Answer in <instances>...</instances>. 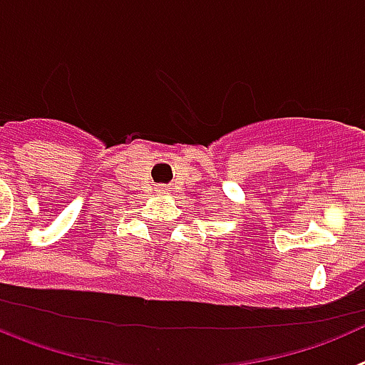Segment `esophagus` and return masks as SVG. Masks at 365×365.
<instances>
[{
	"label": "esophagus",
	"mask_w": 365,
	"mask_h": 365,
	"mask_svg": "<svg viewBox=\"0 0 365 365\" xmlns=\"http://www.w3.org/2000/svg\"><path fill=\"white\" fill-rule=\"evenodd\" d=\"M155 192H157V193H166V192H168V190H166V188H164V186H159V188L155 190Z\"/></svg>",
	"instance_id": "obj_1"
}]
</instances>
